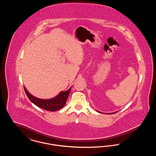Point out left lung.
<instances>
[{
  "label": "left lung",
  "mask_w": 156,
  "mask_h": 156,
  "mask_svg": "<svg viewBox=\"0 0 156 156\" xmlns=\"http://www.w3.org/2000/svg\"><path fill=\"white\" fill-rule=\"evenodd\" d=\"M97 111L98 112H99V113H102V112H101L98 111ZM118 111L116 112H112V113H104L105 114H108V115H110V114H113V113H116Z\"/></svg>",
  "instance_id": "obj_1"
}]
</instances>
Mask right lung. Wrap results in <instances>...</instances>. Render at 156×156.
<instances>
[{"label": "right lung", "mask_w": 156, "mask_h": 156, "mask_svg": "<svg viewBox=\"0 0 156 156\" xmlns=\"http://www.w3.org/2000/svg\"><path fill=\"white\" fill-rule=\"evenodd\" d=\"M24 89L30 101L38 107L49 111H56L62 108L67 102V98L71 91V87L66 91H61L56 97L51 99H43L33 96L24 86Z\"/></svg>", "instance_id": "obj_1"}]
</instances>
